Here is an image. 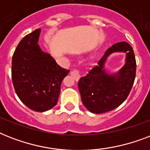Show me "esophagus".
I'll use <instances>...</instances> for the list:
<instances>
[{"label":"esophagus","instance_id":"34e87169","mask_svg":"<svg viewBox=\"0 0 150 150\" xmlns=\"http://www.w3.org/2000/svg\"><path fill=\"white\" fill-rule=\"evenodd\" d=\"M70 74L75 79V81H78L80 79V77H81V73H80V71L79 69H75H75H72V70L71 71Z\"/></svg>","mask_w":150,"mask_h":150}]
</instances>
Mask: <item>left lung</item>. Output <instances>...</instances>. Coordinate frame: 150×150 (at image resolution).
I'll list each match as a JSON object with an SVG mask.
<instances>
[{
    "label": "left lung",
    "mask_w": 150,
    "mask_h": 150,
    "mask_svg": "<svg viewBox=\"0 0 150 150\" xmlns=\"http://www.w3.org/2000/svg\"><path fill=\"white\" fill-rule=\"evenodd\" d=\"M126 53V65L117 75H107L103 69L107 57L113 52ZM136 73V61L133 48L127 42H120L108 48L104 54L78 82L82 103L94 114H103L119 107L132 88Z\"/></svg>",
    "instance_id": "obj_1"
}]
</instances>
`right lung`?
I'll list each match as a JSON object with an SVG mask.
<instances>
[{"label":"right lung","mask_w":150,"mask_h":150,"mask_svg":"<svg viewBox=\"0 0 150 150\" xmlns=\"http://www.w3.org/2000/svg\"><path fill=\"white\" fill-rule=\"evenodd\" d=\"M40 29L28 34L12 56L11 78L15 93L29 109L43 112L57 103L62 80L69 70L61 68L38 43Z\"/></svg>","instance_id":"add662e5"}]
</instances>
